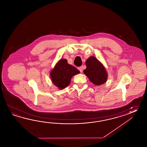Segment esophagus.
Listing matches in <instances>:
<instances>
[{
	"label": "esophagus",
	"mask_w": 147,
	"mask_h": 147,
	"mask_svg": "<svg viewBox=\"0 0 147 147\" xmlns=\"http://www.w3.org/2000/svg\"><path fill=\"white\" fill-rule=\"evenodd\" d=\"M78 70L80 71V72H82V67H78Z\"/></svg>",
	"instance_id": "1"
}]
</instances>
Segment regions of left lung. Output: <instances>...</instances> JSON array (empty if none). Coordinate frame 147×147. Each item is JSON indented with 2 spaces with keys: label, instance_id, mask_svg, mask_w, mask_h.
I'll list each match as a JSON object with an SVG mask.
<instances>
[{
  "label": "left lung",
  "instance_id": "obj_1",
  "mask_svg": "<svg viewBox=\"0 0 147 147\" xmlns=\"http://www.w3.org/2000/svg\"><path fill=\"white\" fill-rule=\"evenodd\" d=\"M86 69L84 70V74L95 85L99 86L105 84L107 79V73L104 66L94 57H90L86 62Z\"/></svg>",
  "mask_w": 147,
  "mask_h": 147
}]
</instances>
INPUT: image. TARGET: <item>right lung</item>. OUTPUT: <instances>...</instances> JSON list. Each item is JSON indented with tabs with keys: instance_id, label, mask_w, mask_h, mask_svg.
<instances>
[{
	"instance_id": "right-lung-1",
	"label": "right lung",
	"mask_w": 147,
	"mask_h": 147,
	"mask_svg": "<svg viewBox=\"0 0 147 147\" xmlns=\"http://www.w3.org/2000/svg\"><path fill=\"white\" fill-rule=\"evenodd\" d=\"M79 73L75 67L68 63L67 60L62 59L51 70L50 76L53 84L63 89L70 84L72 77Z\"/></svg>"
}]
</instances>
